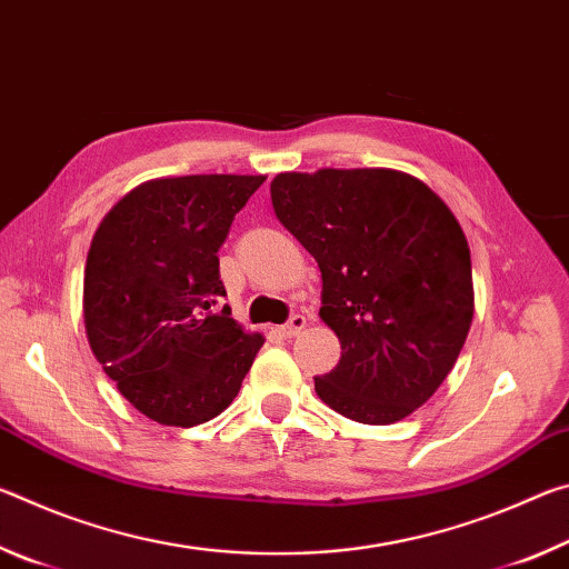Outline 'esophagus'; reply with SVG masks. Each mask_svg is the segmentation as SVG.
Masks as SVG:
<instances>
[{
    "label": "esophagus",
    "instance_id": "1",
    "mask_svg": "<svg viewBox=\"0 0 569 569\" xmlns=\"http://www.w3.org/2000/svg\"><path fill=\"white\" fill-rule=\"evenodd\" d=\"M303 329H306V316L296 313V316H291V321L283 323L281 329H278V333H281L283 339H293V336H298Z\"/></svg>",
    "mask_w": 569,
    "mask_h": 569
}]
</instances>
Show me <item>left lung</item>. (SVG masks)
Here are the masks:
<instances>
[{
    "label": "left lung",
    "instance_id": "8db88e82",
    "mask_svg": "<svg viewBox=\"0 0 569 569\" xmlns=\"http://www.w3.org/2000/svg\"><path fill=\"white\" fill-rule=\"evenodd\" d=\"M276 218L316 258L341 359L313 379L341 417L393 423L455 369L475 316L469 246L427 182L391 168L278 172Z\"/></svg>",
    "mask_w": 569,
    "mask_h": 569
}]
</instances>
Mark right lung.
Returning a JSON list of instances; mask_svg holds the SVG:
<instances>
[{"label": "right lung", "mask_w": 569, "mask_h": 569, "mask_svg": "<svg viewBox=\"0 0 569 569\" xmlns=\"http://www.w3.org/2000/svg\"><path fill=\"white\" fill-rule=\"evenodd\" d=\"M266 176L140 182L102 218L84 263L82 316L94 359L148 419L196 427L238 397L261 333L230 308L218 248Z\"/></svg>", "instance_id": "right-lung-1"}]
</instances>
